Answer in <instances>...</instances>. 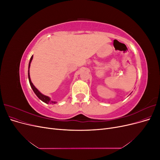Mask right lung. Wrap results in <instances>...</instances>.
Wrapping results in <instances>:
<instances>
[{"label":"right lung","mask_w":160,"mask_h":160,"mask_svg":"<svg viewBox=\"0 0 160 160\" xmlns=\"http://www.w3.org/2000/svg\"><path fill=\"white\" fill-rule=\"evenodd\" d=\"M32 59V56L31 57V59H30V61H29V64H28V81H29V83H30V85H31V87L32 88L34 93H35L36 94V95L38 97V98H39L41 101H42L43 102H45L46 103H55L56 102L55 101H52L51 100V99L49 98V97L47 96H45L44 95H42V93H41L39 91H38V90L35 88V86H34V85L32 84V83L31 82V78H30V75H29V68H30V65H31V61Z\"/></svg>","instance_id":"add662e5"}]
</instances>
